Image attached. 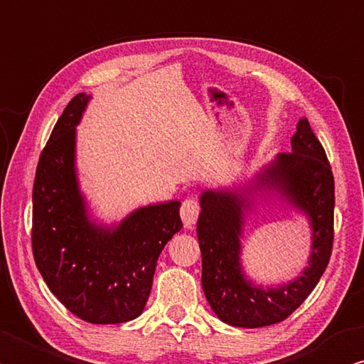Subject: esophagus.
<instances>
[{"instance_id": "esophagus-1", "label": "esophagus", "mask_w": 364, "mask_h": 364, "mask_svg": "<svg viewBox=\"0 0 364 364\" xmlns=\"http://www.w3.org/2000/svg\"><path fill=\"white\" fill-rule=\"evenodd\" d=\"M199 213H200V203L196 199H186L181 203L180 215L186 228H193V224L197 221V218H199Z\"/></svg>"}]
</instances>
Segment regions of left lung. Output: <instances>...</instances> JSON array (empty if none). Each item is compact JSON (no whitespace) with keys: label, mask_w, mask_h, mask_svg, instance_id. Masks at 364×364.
I'll use <instances>...</instances> for the list:
<instances>
[{"label":"left lung","mask_w":364,"mask_h":364,"mask_svg":"<svg viewBox=\"0 0 364 364\" xmlns=\"http://www.w3.org/2000/svg\"><path fill=\"white\" fill-rule=\"evenodd\" d=\"M259 186L279 189L309 216L312 255L309 267L291 283L259 288L240 266L243 210L250 203L232 191H205L197 221L202 251V288L218 318L232 326L261 328L287 320L307 296L329 262L334 240V176L325 149L306 117L291 138V153H282L259 175Z\"/></svg>","instance_id":"left-lung-1"}]
</instances>
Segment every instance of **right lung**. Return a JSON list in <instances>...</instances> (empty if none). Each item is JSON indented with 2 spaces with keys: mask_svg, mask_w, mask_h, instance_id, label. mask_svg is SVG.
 <instances>
[{
  "mask_svg": "<svg viewBox=\"0 0 364 364\" xmlns=\"http://www.w3.org/2000/svg\"><path fill=\"white\" fill-rule=\"evenodd\" d=\"M90 95L77 94L39 156L33 184L31 248L54 296L77 318L114 325L143 312L157 257L183 228L181 203L138 208L113 229L89 220L75 171V140Z\"/></svg>",
  "mask_w": 364,
  "mask_h": 364,
  "instance_id": "1",
  "label": "right lung"
}]
</instances>
